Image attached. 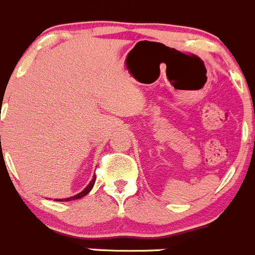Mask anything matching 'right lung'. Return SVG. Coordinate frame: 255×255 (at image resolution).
<instances>
[{"label":"right lung","instance_id":"right-lung-1","mask_svg":"<svg viewBox=\"0 0 255 255\" xmlns=\"http://www.w3.org/2000/svg\"><path fill=\"white\" fill-rule=\"evenodd\" d=\"M95 182H96V176L93 177V178H92V181H91L90 183H88V186L86 187L85 190L82 191V192H79L78 195H76V196H72V197H68V198H62V200H60V198H57V200H54V201H59V202H62V201H72V200H78V198L85 197V196L87 195V193L90 192L91 190H92V187H93V184H95Z\"/></svg>","mask_w":255,"mask_h":255}]
</instances>
